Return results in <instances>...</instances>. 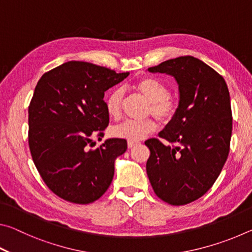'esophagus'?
I'll use <instances>...</instances> for the list:
<instances>
[{
    "mask_svg": "<svg viewBox=\"0 0 252 252\" xmlns=\"http://www.w3.org/2000/svg\"><path fill=\"white\" fill-rule=\"evenodd\" d=\"M136 144H139V142L136 141H127V148H133Z\"/></svg>",
    "mask_w": 252,
    "mask_h": 252,
    "instance_id": "34e87169",
    "label": "esophagus"
}]
</instances>
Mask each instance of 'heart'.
I'll return each mask as SVG.
<instances>
[{"instance_id":"obj_1","label":"heart","mask_w":252,"mask_h":252,"mask_svg":"<svg viewBox=\"0 0 252 252\" xmlns=\"http://www.w3.org/2000/svg\"><path fill=\"white\" fill-rule=\"evenodd\" d=\"M133 89L149 101L148 113H151L158 120L169 122L174 117L178 109V102L170 95L168 84L155 76H143L135 81ZM125 90L121 88L112 89L105 96V109L109 116L118 119L121 116ZM157 129V123L152 119L143 121L126 120L120 125L111 127L110 133L114 138L126 139L127 141H139L146 138Z\"/></svg>"}]
</instances>
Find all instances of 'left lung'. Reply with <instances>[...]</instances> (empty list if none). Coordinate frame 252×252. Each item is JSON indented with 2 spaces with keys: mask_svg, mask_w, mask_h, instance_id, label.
<instances>
[{
  "mask_svg": "<svg viewBox=\"0 0 252 252\" xmlns=\"http://www.w3.org/2000/svg\"><path fill=\"white\" fill-rule=\"evenodd\" d=\"M172 75L179 105L159 136L147 140V173L155 193L172 206H183L207 192L227 161L232 113L224 79L201 60L179 57L148 69Z\"/></svg>",
  "mask_w": 252,
  "mask_h": 252,
  "instance_id": "1",
  "label": "left lung"
}]
</instances>
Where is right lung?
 <instances>
[{"mask_svg": "<svg viewBox=\"0 0 252 252\" xmlns=\"http://www.w3.org/2000/svg\"><path fill=\"white\" fill-rule=\"evenodd\" d=\"M129 74L70 61L37 82L29 105V147L41 178L58 197L88 204L108 190L126 141L108 139L99 148L89 147L109 125L104 92Z\"/></svg>", "mask_w": 252, "mask_h": 252, "instance_id": "obj_1", "label": "right lung"}]
</instances>
